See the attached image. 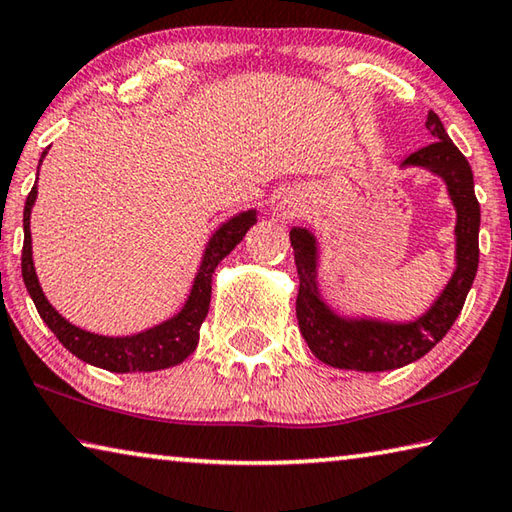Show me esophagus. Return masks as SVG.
<instances>
[{"mask_svg": "<svg viewBox=\"0 0 512 512\" xmlns=\"http://www.w3.org/2000/svg\"><path fill=\"white\" fill-rule=\"evenodd\" d=\"M298 203H293V201H282L280 203V212L284 214V216H296L298 214Z\"/></svg>", "mask_w": 512, "mask_h": 512, "instance_id": "34e87169", "label": "esophagus"}]
</instances>
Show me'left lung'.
<instances>
[{
	"mask_svg": "<svg viewBox=\"0 0 512 512\" xmlns=\"http://www.w3.org/2000/svg\"><path fill=\"white\" fill-rule=\"evenodd\" d=\"M427 131L433 142L411 153L402 167H424L443 178L458 216L456 271L427 314L413 323H381V320L336 316L318 296L314 235L305 228H293L289 232L300 277L296 300L298 327L309 350L327 366L384 372L418 361L449 332L465 305L479 266L481 207L474 196L470 162L449 140L443 121L433 110L427 115Z\"/></svg>",
	"mask_w": 512,
	"mask_h": 512,
	"instance_id": "8db88e82",
	"label": "left lung"
}]
</instances>
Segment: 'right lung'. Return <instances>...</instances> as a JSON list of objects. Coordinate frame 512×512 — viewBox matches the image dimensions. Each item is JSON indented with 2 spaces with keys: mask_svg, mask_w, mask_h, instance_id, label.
I'll return each instance as SVG.
<instances>
[{
  "mask_svg": "<svg viewBox=\"0 0 512 512\" xmlns=\"http://www.w3.org/2000/svg\"><path fill=\"white\" fill-rule=\"evenodd\" d=\"M47 155V149L42 151V158ZM40 158V162H42ZM38 187L33 189L24 203V246H22V277L27 284V291L36 305L40 318L45 320L47 327L56 334V339L65 345V348L79 357L85 363L92 366L110 370V372H151L171 368L176 363L185 361L189 354L196 350L198 345V332L210 309L212 298V273L219 266L225 255H230V250L235 248L241 239L246 237L250 225L257 221L255 210L241 212L232 216L230 221H225L219 230L214 232L210 244L205 248L201 268L194 280L192 293L185 302V307L180 309V314L169 318L167 323H162L146 332L133 334V336H99L85 329L76 327L58 314V311L49 305L45 293H42L36 268H33L31 257V207L36 203Z\"/></svg>",
  "mask_w": 512,
  "mask_h": 512,
  "instance_id": "1",
  "label": "right lung"
}]
</instances>
